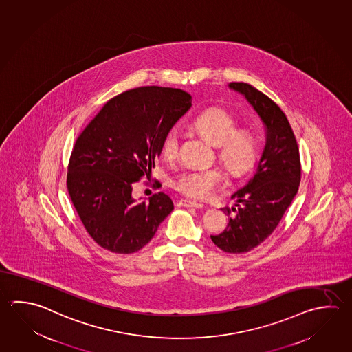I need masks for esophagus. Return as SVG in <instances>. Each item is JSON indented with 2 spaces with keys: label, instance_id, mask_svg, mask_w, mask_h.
I'll use <instances>...</instances> for the list:
<instances>
[{
  "label": "esophagus",
  "instance_id": "esophagus-1",
  "mask_svg": "<svg viewBox=\"0 0 352 352\" xmlns=\"http://www.w3.org/2000/svg\"><path fill=\"white\" fill-rule=\"evenodd\" d=\"M179 205L182 207H195V208H204L202 204L195 202V201H190V199H179Z\"/></svg>",
  "mask_w": 352,
  "mask_h": 352
}]
</instances>
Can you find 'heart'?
Instances as JSON below:
<instances>
[{
	"instance_id": "heart-1",
	"label": "heart",
	"mask_w": 352,
	"mask_h": 352,
	"mask_svg": "<svg viewBox=\"0 0 352 352\" xmlns=\"http://www.w3.org/2000/svg\"><path fill=\"white\" fill-rule=\"evenodd\" d=\"M191 128L217 148V159L233 177H242L256 165L259 147L250 129H236L234 116L222 108L206 109L191 122ZM166 160L177 157L179 131L168 129L160 145ZM224 175L218 167L193 168L179 173L173 181L176 191L195 199L212 197L222 187Z\"/></svg>"
}]
</instances>
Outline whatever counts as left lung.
I'll return each instance as SVG.
<instances>
[{"label":"left lung","instance_id":"8db88e82","mask_svg":"<svg viewBox=\"0 0 352 352\" xmlns=\"http://www.w3.org/2000/svg\"><path fill=\"white\" fill-rule=\"evenodd\" d=\"M261 116L267 142L253 177L232 195L236 207L224 211L236 216L212 242L226 253H247L268 238L294 199L301 179L300 155L285 114L269 96L253 85L232 82Z\"/></svg>","mask_w":352,"mask_h":352}]
</instances>
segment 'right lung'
Masks as SVG:
<instances>
[{
  "mask_svg": "<svg viewBox=\"0 0 352 352\" xmlns=\"http://www.w3.org/2000/svg\"><path fill=\"white\" fill-rule=\"evenodd\" d=\"M190 108L191 96L184 90L134 88L105 102L78 136L67 188L84 228L104 250L138 252L173 212L164 192L139 204L131 192L155 167L164 135Z\"/></svg>",
  "mask_w": 352,
  "mask_h": 352,
  "instance_id": "1",
  "label": "right lung"
}]
</instances>
